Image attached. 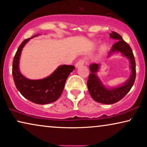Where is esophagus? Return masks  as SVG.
Listing matches in <instances>:
<instances>
[{"instance_id": "1", "label": "esophagus", "mask_w": 147, "mask_h": 147, "mask_svg": "<svg viewBox=\"0 0 147 147\" xmlns=\"http://www.w3.org/2000/svg\"><path fill=\"white\" fill-rule=\"evenodd\" d=\"M84 63H85V60L83 59H80V60H79V61L77 62V63H76V67H80V66L83 65Z\"/></svg>"}]
</instances>
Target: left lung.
Returning <instances> with one entry per match:
<instances>
[{"instance_id":"1","label":"left lung","mask_w":147,"mask_h":147,"mask_svg":"<svg viewBox=\"0 0 147 147\" xmlns=\"http://www.w3.org/2000/svg\"><path fill=\"white\" fill-rule=\"evenodd\" d=\"M110 37L117 41L112 45L108 53V57L114 53H121L129 59L131 74L122 85L114 88H106L97 76L100 64L95 63L90 64V69L91 73L90 74L87 82L88 91L94 100L104 104H112L122 100L132 88L136 78L135 59L131 48L122 39L121 36L116 32L112 31L110 33Z\"/></svg>"}]
</instances>
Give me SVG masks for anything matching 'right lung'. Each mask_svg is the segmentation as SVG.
<instances>
[{
  "label": "right lung",
  "mask_w": 147,
  "mask_h": 147,
  "mask_svg": "<svg viewBox=\"0 0 147 147\" xmlns=\"http://www.w3.org/2000/svg\"><path fill=\"white\" fill-rule=\"evenodd\" d=\"M22 42L18 48L13 62V80L16 88L27 100L37 104H46L56 101L63 92L66 80L75 69L74 65H62L58 67L51 75L41 80H30L22 75L19 69V59L25 44L33 37Z\"/></svg>",
  "instance_id": "obj_1"
}]
</instances>
